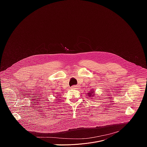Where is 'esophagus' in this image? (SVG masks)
Listing matches in <instances>:
<instances>
[{
    "label": "esophagus",
    "mask_w": 147,
    "mask_h": 147,
    "mask_svg": "<svg viewBox=\"0 0 147 147\" xmlns=\"http://www.w3.org/2000/svg\"><path fill=\"white\" fill-rule=\"evenodd\" d=\"M77 88V86H73L71 87V88H73V89H76Z\"/></svg>",
    "instance_id": "34e87169"
}]
</instances>
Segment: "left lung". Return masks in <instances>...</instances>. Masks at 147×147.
<instances>
[{
  "label": "left lung",
  "mask_w": 147,
  "mask_h": 147,
  "mask_svg": "<svg viewBox=\"0 0 147 147\" xmlns=\"http://www.w3.org/2000/svg\"><path fill=\"white\" fill-rule=\"evenodd\" d=\"M94 94V93H92V92H91L88 93V95H89V96H94V94Z\"/></svg>",
  "instance_id": "8db88e82"
}]
</instances>
